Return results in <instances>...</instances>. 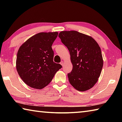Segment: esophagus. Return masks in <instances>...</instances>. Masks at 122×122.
I'll return each mask as SVG.
<instances>
[{
    "label": "esophagus",
    "instance_id": "obj_1",
    "mask_svg": "<svg viewBox=\"0 0 122 122\" xmlns=\"http://www.w3.org/2000/svg\"><path fill=\"white\" fill-rule=\"evenodd\" d=\"M60 64H61V65H62V66H63L64 65V62L63 61H61V62H60Z\"/></svg>",
    "mask_w": 122,
    "mask_h": 122
}]
</instances>
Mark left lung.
Segmentation results:
<instances>
[{"mask_svg":"<svg viewBox=\"0 0 122 122\" xmlns=\"http://www.w3.org/2000/svg\"><path fill=\"white\" fill-rule=\"evenodd\" d=\"M59 37L71 55L73 67L68 74L70 83L80 92L90 89L97 82L103 65L97 42L92 36L76 30L62 31Z\"/></svg>","mask_w":122,"mask_h":122,"instance_id":"left-lung-1","label":"left lung"}]
</instances>
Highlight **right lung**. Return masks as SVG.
Returning a JSON list of instances; mask_svg holds the SVG:
<instances>
[{
  "mask_svg": "<svg viewBox=\"0 0 122 122\" xmlns=\"http://www.w3.org/2000/svg\"><path fill=\"white\" fill-rule=\"evenodd\" d=\"M58 32H41L20 47L16 60L18 73L27 85L36 89L45 88L62 68L53 62L51 46Z\"/></svg>",
  "mask_w": 122,
  "mask_h": 122,
  "instance_id": "right-lung-1",
  "label": "right lung"
}]
</instances>
